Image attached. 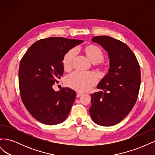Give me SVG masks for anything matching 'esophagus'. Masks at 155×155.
<instances>
[{"label": "esophagus", "mask_w": 155, "mask_h": 155, "mask_svg": "<svg viewBox=\"0 0 155 155\" xmlns=\"http://www.w3.org/2000/svg\"><path fill=\"white\" fill-rule=\"evenodd\" d=\"M82 94H83L82 92H77V95H76V96H77V97H80L81 96H82Z\"/></svg>", "instance_id": "34e87169"}]
</instances>
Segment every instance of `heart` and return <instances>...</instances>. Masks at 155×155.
I'll return each instance as SVG.
<instances>
[{"label":"heart","mask_w":155,"mask_h":155,"mask_svg":"<svg viewBox=\"0 0 155 155\" xmlns=\"http://www.w3.org/2000/svg\"><path fill=\"white\" fill-rule=\"evenodd\" d=\"M88 58L94 63L100 62L104 59L103 50L96 45L88 46L85 48ZM76 53V49L72 48L64 54L63 58V65L64 68H69ZM97 81V75L92 72L75 71L68 75L66 78L67 85L79 91H87L91 88Z\"/></svg>","instance_id":"heart-1"}]
</instances>
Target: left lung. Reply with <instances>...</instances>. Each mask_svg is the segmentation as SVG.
Here are the masks:
<instances>
[{
  "mask_svg": "<svg viewBox=\"0 0 155 155\" xmlns=\"http://www.w3.org/2000/svg\"><path fill=\"white\" fill-rule=\"evenodd\" d=\"M92 41L107 51L110 68L97 86L102 91L91 94L89 113L98 125H114L129 114L137 102L141 82L140 64L133 51L120 40L101 35Z\"/></svg>",
  "mask_w": 155,
  "mask_h": 155,
  "instance_id": "left-lung-1",
  "label": "left lung"
}]
</instances>
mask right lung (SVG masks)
Instances as JSON below:
<instances>
[{"label":"right lung","mask_w":155,"mask_h":155,"mask_svg":"<svg viewBox=\"0 0 155 155\" xmlns=\"http://www.w3.org/2000/svg\"><path fill=\"white\" fill-rule=\"evenodd\" d=\"M82 40L48 37L36 41L22 58L18 85L23 104L40 122L52 125L67 118L76 96L70 88L55 92L52 86L63 74V58Z\"/></svg>","instance_id":"add662e5"}]
</instances>
